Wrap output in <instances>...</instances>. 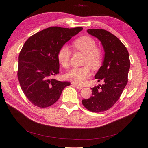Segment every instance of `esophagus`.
I'll use <instances>...</instances> for the list:
<instances>
[{
  "label": "esophagus",
  "mask_w": 148,
  "mask_h": 148,
  "mask_svg": "<svg viewBox=\"0 0 148 148\" xmlns=\"http://www.w3.org/2000/svg\"><path fill=\"white\" fill-rule=\"evenodd\" d=\"M73 85H74V86H76V88H77L78 89H82L83 88V86H82V85L77 84H75V83H73Z\"/></svg>",
  "instance_id": "esophagus-1"
}]
</instances>
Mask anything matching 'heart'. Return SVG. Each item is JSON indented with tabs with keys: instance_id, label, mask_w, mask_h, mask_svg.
<instances>
[{
	"instance_id": "b5f03b06",
	"label": "heart",
	"mask_w": 148,
	"mask_h": 148,
	"mask_svg": "<svg viewBox=\"0 0 148 148\" xmlns=\"http://www.w3.org/2000/svg\"><path fill=\"white\" fill-rule=\"evenodd\" d=\"M73 47L78 51L83 53L84 57L83 65L84 66L78 68L71 69L67 72L65 77L72 82L80 84L90 77L91 68L93 70H97L100 68L103 61L102 50L96 46V42L91 37L85 36L75 39L72 43ZM70 58V51L66 46L61 47L57 53V59L60 64L68 68Z\"/></svg>"
}]
</instances>
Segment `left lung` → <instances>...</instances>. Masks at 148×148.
Here are the masks:
<instances>
[{"mask_svg": "<svg viewBox=\"0 0 148 148\" xmlns=\"http://www.w3.org/2000/svg\"><path fill=\"white\" fill-rule=\"evenodd\" d=\"M87 32L99 39L104 49L102 65L95 77L104 83L91 88L92 96L82 104L89 111L101 112L111 108L120 98L128 83L130 62L126 47L115 35L102 29Z\"/></svg>", "mask_w": 148, "mask_h": 148, "instance_id": "obj_1", "label": "left lung"}]
</instances>
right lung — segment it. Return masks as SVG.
<instances>
[{"label": "right lung", "mask_w": 148, "mask_h": 148, "mask_svg": "<svg viewBox=\"0 0 148 148\" xmlns=\"http://www.w3.org/2000/svg\"><path fill=\"white\" fill-rule=\"evenodd\" d=\"M82 29L52 26L31 36L25 42L18 57V79L25 95L34 106H52L70 85L51 78L59 73V49Z\"/></svg>", "instance_id": "obj_1"}]
</instances>
